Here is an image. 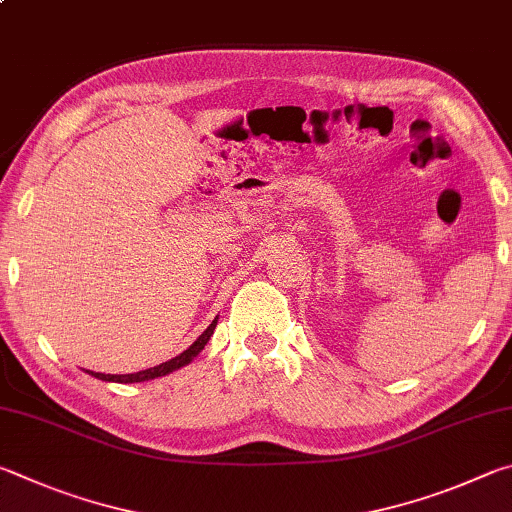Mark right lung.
<instances>
[{"label":"right lung","instance_id":"obj_1","mask_svg":"<svg viewBox=\"0 0 512 512\" xmlns=\"http://www.w3.org/2000/svg\"><path fill=\"white\" fill-rule=\"evenodd\" d=\"M215 326H218V317H215L209 328L204 330V333L195 339V342L186 348L184 353H179L177 357H173V360H168L164 364H157L152 366V369H146V371H139V373H128V375H110V373H96V371H87L89 375H94V378L103 380V382H119V384H134V382H146V380H155V378H161V375H168L173 373L177 369H182V366L191 364L197 355H200L204 351L206 342H209Z\"/></svg>","mask_w":512,"mask_h":512}]
</instances>
